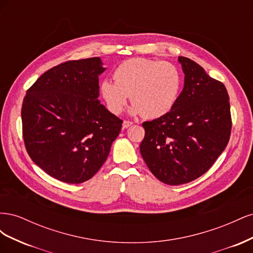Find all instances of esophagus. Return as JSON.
Masks as SVG:
<instances>
[{
  "label": "esophagus",
  "instance_id": "obj_1",
  "mask_svg": "<svg viewBox=\"0 0 253 253\" xmlns=\"http://www.w3.org/2000/svg\"><path fill=\"white\" fill-rule=\"evenodd\" d=\"M131 126H133V122L129 121V120H125L124 124H122V127H124V128H127Z\"/></svg>",
  "mask_w": 253,
  "mask_h": 253
}]
</instances>
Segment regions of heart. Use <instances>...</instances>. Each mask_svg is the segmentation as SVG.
Wrapping results in <instances>:
<instances>
[{
	"label": "heart",
	"instance_id": "heart-1",
	"mask_svg": "<svg viewBox=\"0 0 253 253\" xmlns=\"http://www.w3.org/2000/svg\"><path fill=\"white\" fill-rule=\"evenodd\" d=\"M113 77L115 83L105 79L100 84L101 96L110 112L120 114L129 97L131 112L141 113L150 119L163 117L174 108L182 84L177 66L145 58L126 60L117 66Z\"/></svg>",
	"mask_w": 253,
	"mask_h": 253
}]
</instances>
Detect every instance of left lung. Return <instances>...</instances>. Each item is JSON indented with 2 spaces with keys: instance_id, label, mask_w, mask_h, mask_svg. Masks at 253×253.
I'll return each mask as SVG.
<instances>
[{
  "instance_id": "8db88e82",
  "label": "left lung",
  "mask_w": 253,
  "mask_h": 253,
  "mask_svg": "<svg viewBox=\"0 0 253 253\" xmlns=\"http://www.w3.org/2000/svg\"><path fill=\"white\" fill-rule=\"evenodd\" d=\"M185 84L174 108L145 121L140 153L150 171L167 185L178 186L208 171L231 134L229 96L220 81L186 57H178Z\"/></svg>"
}]
</instances>
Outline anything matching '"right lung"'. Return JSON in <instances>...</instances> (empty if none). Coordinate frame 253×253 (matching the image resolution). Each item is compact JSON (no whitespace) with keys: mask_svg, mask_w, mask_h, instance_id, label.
<instances>
[{"mask_svg":"<svg viewBox=\"0 0 253 253\" xmlns=\"http://www.w3.org/2000/svg\"><path fill=\"white\" fill-rule=\"evenodd\" d=\"M99 57L67 61L45 72L24 97L22 129L33 162L51 177L81 183L99 171L122 120L99 101Z\"/></svg>","mask_w":253,"mask_h":253,"instance_id":"add662e5","label":"right lung"}]
</instances>
